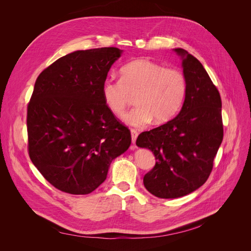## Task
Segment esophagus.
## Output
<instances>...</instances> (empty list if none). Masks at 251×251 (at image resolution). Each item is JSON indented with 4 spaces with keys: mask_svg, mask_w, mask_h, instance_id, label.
I'll list each match as a JSON object with an SVG mask.
<instances>
[{
    "mask_svg": "<svg viewBox=\"0 0 251 251\" xmlns=\"http://www.w3.org/2000/svg\"><path fill=\"white\" fill-rule=\"evenodd\" d=\"M130 132H131V139H132V143L134 144L135 141H136V138H137L138 133H137V131H136L135 129H131ZM133 149H135V147H134Z\"/></svg>",
    "mask_w": 251,
    "mask_h": 251,
    "instance_id": "34e87169",
    "label": "esophagus"
}]
</instances>
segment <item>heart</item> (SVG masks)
<instances>
[{
    "mask_svg": "<svg viewBox=\"0 0 251 251\" xmlns=\"http://www.w3.org/2000/svg\"><path fill=\"white\" fill-rule=\"evenodd\" d=\"M187 81L176 68L147 59L124 65L120 79H107L101 86L105 105L115 115H122L131 96H136V107L124 115L123 121L133 127H144L152 122L163 124L181 110L186 98Z\"/></svg>",
    "mask_w": 251,
    "mask_h": 251,
    "instance_id": "obj_1",
    "label": "heart"
}]
</instances>
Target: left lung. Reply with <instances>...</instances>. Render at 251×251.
<instances>
[{"instance_id":"8db88e82","label":"left lung","mask_w":251,"mask_h":251,"mask_svg":"<svg viewBox=\"0 0 251 251\" xmlns=\"http://www.w3.org/2000/svg\"><path fill=\"white\" fill-rule=\"evenodd\" d=\"M174 50L187 81L185 100L173 120L142 132L136 140L137 147L149 149L155 156L143 184L160 199H177L203 185L224 135L217 87L199 60L183 49Z\"/></svg>"}]
</instances>
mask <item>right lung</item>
Masks as SVG:
<instances>
[{
  "instance_id": "1",
  "label": "right lung",
  "mask_w": 251,
  "mask_h": 251,
  "mask_svg": "<svg viewBox=\"0 0 251 251\" xmlns=\"http://www.w3.org/2000/svg\"><path fill=\"white\" fill-rule=\"evenodd\" d=\"M123 50H75L37 77L27 107L28 151L59 190L88 194L131 144L130 130L105 105L101 86Z\"/></svg>"
}]
</instances>
